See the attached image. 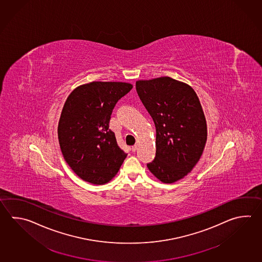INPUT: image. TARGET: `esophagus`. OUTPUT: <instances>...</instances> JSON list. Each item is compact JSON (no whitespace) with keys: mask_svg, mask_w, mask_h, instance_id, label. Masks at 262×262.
<instances>
[{"mask_svg":"<svg viewBox=\"0 0 262 262\" xmlns=\"http://www.w3.org/2000/svg\"><path fill=\"white\" fill-rule=\"evenodd\" d=\"M136 149H137V145H133V146H132V151H133V152H135Z\"/></svg>","mask_w":262,"mask_h":262,"instance_id":"1","label":"esophagus"}]
</instances>
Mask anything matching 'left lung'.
I'll list each match as a JSON object with an SVG mask.
<instances>
[{"label":"left lung","mask_w":262,"mask_h":262,"mask_svg":"<svg viewBox=\"0 0 262 262\" xmlns=\"http://www.w3.org/2000/svg\"><path fill=\"white\" fill-rule=\"evenodd\" d=\"M136 91L156 126V158L147 168L171 184L192 171L207 140L203 107L192 88L169 76L136 81Z\"/></svg>","instance_id":"left-lung-1"}]
</instances>
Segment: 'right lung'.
Returning a JSON list of instances; mask_svg holds the SVG:
<instances>
[{
  "label": "right lung",
  "mask_w": 262,
  "mask_h": 262,
  "mask_svg": "<svg viewBox=\"0 0 262 262\" xmlns=\"http://www.w3.org/2000/svg\"><path fill=\"white\" fill-rule=\"evenodd\" d=\"M132 89L126 82L94 81L75 88L67 98L58 126L59 146L84 181L106 184L126 159L109 121L116 103Z\"/></svg>",
  "instance_id": "1"
}]
</instances>
